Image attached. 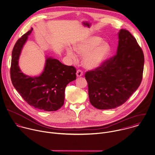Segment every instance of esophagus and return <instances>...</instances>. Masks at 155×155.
<instances>
[{
  "label": "esophagus",
  "instance_id": "34e87169",
  "mask_svg": "<svg viewBox=\"0 0 155 155\" xmlns=\"http://www.w3.org/2000/svg\"><path fill=\"white\" fill-rule=\"evenodd\" d=\"M83 75V71L81 70H80L78 69L77 71V77H80L81 76H82Z\"/></svg>",
  "mask_w": 155,
  "mask_h": 155
}]
</instances>
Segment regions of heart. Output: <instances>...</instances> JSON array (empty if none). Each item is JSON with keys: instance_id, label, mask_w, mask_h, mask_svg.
<instances>
[{"instance_id": "obj_1", "label": "heart", "mask_w": 155, "mask_h": 155, "mask_svg": "<svg viewBox=\"0 0 155 155\" xmlns=\"http://www.w3.org/2000/svg\"><path fill=\"white\" fill-rule=\"evenodd\" d=\"M74 50L84 56L83 64L87 69H92L101 66L108 58L110 53V45L104 42L98 36H91L74 47ZM68 55L74 61L77 60L76 54L70 49L67 50Z\"/></svg>"}]
</instances>
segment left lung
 <instances>
[{"mask_svg":"<svg viewBox=\"0 0 155 155\" xmlns=\"http://www.w3.org/2000/svg\"><path fill=\"white\" fill-rule=\"evenodd\" d=\"M144 63V54L136 39L121 29L117 54L85 74L91 104L99 110L124 104L141 84Z\"/></svg>","mask_w":155,"mask_h":155,"instance_id":"8db88e82","label":"left lung"}]
</instances>
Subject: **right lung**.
<instances>
[{
    "mask_svg": "<svg viewBox=\"0 0 155 155\" xmlns=\"http://www.w3.org/2000/svg\"><path fill=\"white\" fill-rule=\"evenodd\" d=\"M32 30L19 38L14 47L10 69L12 83L30 105L42 111H56L64 104L66 86L76 79V69L56 59L47 58L44 71L39 77L24 74L19 68L18 59Z\"/></svg>",
    "mask_w": 155,
    "mask_h": 155,
    "instance_id": "obj_1",
    "label": "right lung"
}]
</instances>
